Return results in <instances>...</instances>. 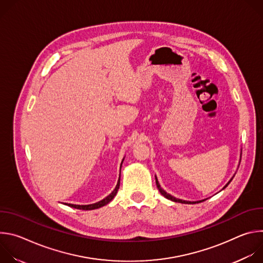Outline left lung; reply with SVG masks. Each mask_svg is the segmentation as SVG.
<instances>
[{
    "label": "left lung",
    "mask_w": 263,
    "mask_h": 263,
    "mask_svg": "<svg viewBox=\"0 0 263 263\" xmlns=\"http://www.w3.org/2000/svg\"><path fill=\"white\" fill-rule=\"evenodd\" d=\"M155 179H156V184H157V187H158V190H159V192H160V194L164 197V198H166V199H168V200H171V201H174V202H177V203H183V204H196V203H200V202H204L205 200H201V201H196V202H190V201H184V200H181V199H177V198H175V197H173V196H171L170 194H167L166 192H164L162 189H161V186H160V184H159V182H158V180H157V178L155 177ZM233 179V178H232ZM232 179L223 186V189H226V187L229 185V183L232 181ZM222 189V190H223Z\"/></svg>",
    "instance_id": "1"
}]
</instances>
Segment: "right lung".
<instances>
[{"label":"right lung","instance_id":"1","mask_svg":"<svg viewBox=\"0 0 263 263\" xmlns=\"http://www.w3.org/2000/svg\"><path fill=\"white\" fill-rule=\"evenodd\" d=\"M123 161H124V159H123ZM123 161H122V163H123ZM120 181H121V175H120V179L118 181V184L116 186V189L114 190V192H112L109 196H107L105 199H103L100 202H97V203H93V204H89V205H74V204H65V205H67L69 207H72V208L81 209V210H92V209H98L100 207H103L106 204H108L112 199H114L117 196V193H118V191L120 189Z\"/></svg>","mask_w":263,"mask_h":263}]
</instances>
